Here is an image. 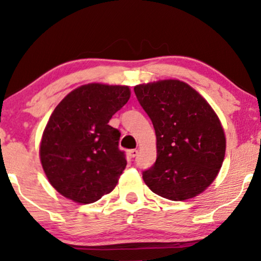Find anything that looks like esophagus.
<instances>
[{
  "label": "esophagus",
  "mask_w": 261,
  "mask_h": 261,
  "mask_svg": "<svg viewBox=\"0 0 261 261\" xmlns=\"http://www.w3.org/2000/svg\"><path fill=\"white\" fill-rule=\"evenodd\" d=\"M137 153H139V151H137L136 148L128 149V151H127V154H128V157H130V158H135L137 155Z\"/></svg>",
  "instance_id": "1"
}]
</instances>
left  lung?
Masks as SVG:
<instances>
[{
  "label": "left lung",
  "mask_w": 261,
  "mask_h": 261,
  "mask_svg": "<svg viewBox=\"0 0 261 261\" xmlns=\"http://www.w3.org/2000/svg\"><path fill=\"white\" fill-rule=\"evenodd\" d=\"M134 91L157 137V160L142 173L146 185L173 201L201 194L217 176L226 152L216 113L178 80L139 85Z\"/></svg>",
  "instance_id": "left-lung-1"
}]
</instances>
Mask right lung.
Instances as JSON below:
<instances>
[{
    "mask_svg": "<svg viewBox=\"0 0 261 261\" xmlns=\"http://www.w3.org/2000/svg\"><path fill=\"white\" fill-rule=\"evenodd\" d=\"M130 98L126 86H81L55 108L40 143L43 169L61 195L92 203L116 187L126 167L120 131L109 120Z\"/></svg>",
    "mask_w": 261,
    "mask_h": 261,
    "instance_id": "1",
    "label": "right lung"
}]
</instances>
